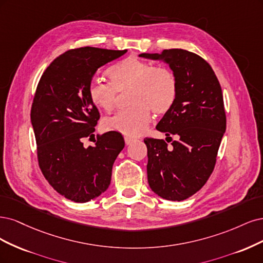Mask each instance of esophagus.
<instances>
[{
    "instance_id": "34e87169",
    "label": "esophagus",
    "mask_w": 263,
    "mask_h": 263,
    "mask_svg": "<svg viewBox=\"0 0 263 263\" xmlns=\"http://www.w3.org/2000/svg\"><path fill=\"white\" fill-rule=\"evenodd\" d=\"M137 140L133 139V138H130V137H124V142L126 145H130V144H132L133 142H135Z\"/></svg>"
}]
</instances>
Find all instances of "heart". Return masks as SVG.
Here are the masks:
<instances>
[{
  "label": "heart",
  "instance_id": "1",
  "mask_svg": "<svg viewBox=\"0 0 263 263\" xmlns=\"http://www.w3.org/2000/svg\"><path fill=\"white\" fill-rule=\"evenodd\" d=\"M109 83L92 81L87 88L91 104L106 112L116 107L117 92L129 90L130 108L103 122L106 131L125 137H139L151 121V111L160 116L168 112L178 95L176 75L167 67L154 66L137 58H126L107 70Z\"/></svg>",
  "mask_w": 263,
  "mask_h": 263
}]
</instances>
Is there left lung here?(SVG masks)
Listing matches in <instances>:
<instances>
[{"label":"left lung","mask_w":263,"mask_h":263,"mask_svg":"<svg viewBox=\"0 0 263 263\" xmlns=\"http://www.w3.org/2000/svg\"><path fill=\"white\" fill-rule=\"evenodd\" d=\"M139 57L163 60L177 78V99L156 125L169 139L175 135L177 140L171 147L158 139L145 138L144 143L151 189L163 199L182 201L199 191L214 169L226 130L222 88L211 65L187 50Z\"/></svg>","instance_id":"left-lung-1"}]
</instances>
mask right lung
<instances>
[{
  "instance_id": "right-lung-1",
  "label": "right lung",
  "mask_w": 263,
  "mask_h": 263,
  "mask_svg": "<svg viewBox=\"0 0 263 263\" xmlns=\"http://www.w3.org/2000/svg\"><path fill=\"white\" fill-rule=\"evenodd\" d=\"M128 50L92 47L72 49L51 62L33 97L30 120L37 143L38 163L52 188L74 202L99 197L111 181L112 165L124 147L118 132L97 135L94 146L85 147L99 120L87 88L100 66Z\"/></svg>"
}]
</instances>
